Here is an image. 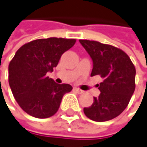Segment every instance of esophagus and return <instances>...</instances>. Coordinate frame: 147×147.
<instances>
[{
  "label": "esophagus",
  "instance_id": "1",
  "mask_svg": "<svg viewBox=\"0 0 147 147\" xmlns=\"http://www.w3.org/2000/svg\"><path fill=\"white\" fill-rule=\"evenodd\" d=\"M74 90H76L78 94H81V93H83V90H80L79 88H77V87H74Z\"/></svg>",
  "mask_w": 147,
  "mask_h": 147
}]
</instances>
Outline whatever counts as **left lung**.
<instances>
[{
	"label": "left lung",
	"mask_w": 147,
	"mask_h": 147,
	"mask_svg": "<svg viewBox=\"0 0 147 147\" xmlns=\"http://www.w3.org/2000/svg\"><path fill=\"white\" fill-rule=\"evenodd\" d=\"M93 61L90 76L99 75L104 81L98 84L100 95L92 105L84 108L85 116L97 122L118 117L127 107L135 90L136 69L122 49L97 41L79 40Z\"/></svg>",
	"instance_id": "8db88e82"
}]
</instances>
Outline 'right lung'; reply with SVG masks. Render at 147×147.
Instances as JSON below:
<instances>
[{
    "instance_id": "1",
    "label": "right lung",
    "mask_w": 147,
    "mask_h": 147,
    "mask_svg": "<svg viewBox=\"0 0 147 147\" xmlns=\"http://www.w3.org/2000/svg\"><path fill=\"white\" fill-rule=\"evenodd\" d=\"M76 39L49 37L22 45L8 65V83L15 99L28 115L38 119L53 116L63 95L72 90L68 84H58L47 76L53 71L62 55Z\"/></svg>"
}]
</instances>
